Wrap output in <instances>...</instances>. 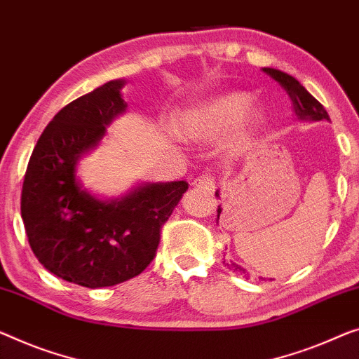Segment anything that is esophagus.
<instances>
[{"instance_id": "obj_1", "label": "esophagus", "mask_w": 359, "mask_h": 359, "mask_svg": "<svg viewBox=\"0 0 359 359\" xmlns=\"http://www.w3.org/2000/svg\"><path fill=\"white\" fill-rule=\"evenodd\" d=\"M194 185L196 189L212 194L214 189H216V180H214V177L210 174H203V175H198V177L194 180Z\"/></svg>"}]
</instances>
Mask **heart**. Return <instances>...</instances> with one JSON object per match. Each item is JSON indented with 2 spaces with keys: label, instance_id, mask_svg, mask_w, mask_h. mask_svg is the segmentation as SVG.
Returning a JSON list of instances; mask_svg holds the SVG:
<instances>
[{
  "label": "heart",
  "instance_id": "heart-1",
  "mask_svg": "<svg viewBox=\"0 0 359 359\" xmlns=\"http://www.w3.org/2000/svg\"><path fill=\"white\" fill-rule=\"evenodd\" d=\"M248 106V95L240 92L222 95L200 108L182 112L175 119V128L180 135L191 140H216L237 126L233 145L243 148L250 145L256 130V119L247 111Z\"/></svg>",
  "mask_w": 359,
  "mask_h": 359
}]
</instances>
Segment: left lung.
<instances>
[{"mask_svg":"<svg viewBox=\"0 0 359 359\" xmlns=\"http://www.w3.org/2000/svg\"><path fill=\"white\" fill-rule=\"evenodd\" d=\"M266 74H269V76L276 80V82H279L283 90L288 93L290 96L292 103H293V111H295V114L298 117V121H309V122H316V121H330V117L327 114V111L324 109V106L319 103V101L314 98V96L308 92L306 88L303 87L302 83L298 82L295 77L288 76V74L282 72V71H277V69H263ZM216 196L219 198V191H216ZM221 211L222 208L217 206V221H219V216H221ZM224 264L227 266L229 271H232L233 274L237 276H242L245 279H248V272L247 269H243L242 266H238L237 263H226L224 261Z\"/></svg>","mask_w":359,"mask_h":359,"instance_id":"8db88e82","label":"left lung"}]
</instances>
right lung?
Segmentation results:
<instances>
[{
    "label": "right lung",
    "mask_w": 359,
    "mask_h": 359,
    "mask_svg": "<svg viewBox=\"0 0 359 359\" xmlns=\"http://www.w3.org/2000/svg\"><path fill=\"white\" fill-rule=\"evenodd\" d=\"M124 83L111 80L53 117L32 153L20 196L36 259L62 280L87 288L142 274L156 255L163 224L189 190L185 180L143 184L103 201L82 189L77 163L98 145L112 119L126 112Z\"/></svg>",
    "instance_id": "1"
}]
</instances>
